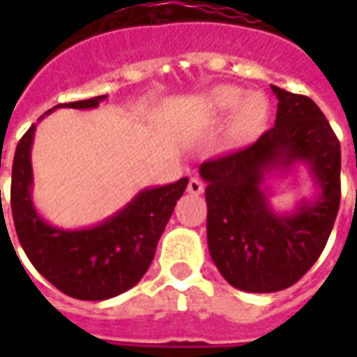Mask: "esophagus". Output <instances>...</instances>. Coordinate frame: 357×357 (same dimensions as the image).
<instances>
[{"mask_svg":"<svg viewBox=\"0 0 357 357\" xmlns=\"http://www.w3.org/2000/svg\"><path fill=\"white\" fill-rule=\"evenodd\" d=\"M187 191H189L191 195H202V193H204V183H202V179H199V178L189 179Z\"/></svg>","mask_w":357,"mask_h":357,"instance_id":"obj_1","label":"esophagus"}]
</instances>
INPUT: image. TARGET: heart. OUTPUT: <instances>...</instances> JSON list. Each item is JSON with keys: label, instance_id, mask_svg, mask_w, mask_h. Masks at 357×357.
I'll return each mask as SVG.
<instances>
[{"label": "heart", "instance_id": "obj_1", "mask_svg": "<svg viewBox=\"0 0 357 357\" xmlns=\"http://www.w3.org/2000/svg\"><path fill=\"white\" fill-rule=\"evenodd\" d=\"M243 91L237 88H218L210 95V105L218 116H227L237 109L233 116L231 133L237 141H248L262 132L269 116V102L262 93H250L243 99Z\"/></svg>", "mask_w": 357, "mask_h": 357}]
</instances>
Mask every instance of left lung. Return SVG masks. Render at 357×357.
<instances>
[{"label":"left lung","mask_w":357,"mask_h":357,"mask_svg":"<svg viewBox=\"0 0 357 357\" xmlns=\"http://www.w3.org/2000/svg\"><path fill=\"white\" fill-rule=\"evenodd\" d=\"M271 89L279 99L275 126L252 145L199 168L208 183L210 256L227 283L247 292L296 283L323 252L340 206V143L327 118L306 95ZM296 162L310 166L322 193L281 217L268 208L263 178Z\"/></svg>","instance_id":"1"}]
</instances>
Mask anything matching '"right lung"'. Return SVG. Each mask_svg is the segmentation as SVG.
Segmentation results:
<instances>
[{
  "mask_svg": "<svg viewBox=\"0 0 357 357\" xmlns=\"http://www.w3.org/2000/svg\"><path fill=\"white\" fill-rule=\"evenodd\" d=\"M102 99L105 95H99L57 107L93 109ZM34 130L32 124L20 137L11 178L13 222L28 260L51 284L73 298L107 300L132 289L153 262L158 239L189 179L143 189L118 214L95 227L59 229L43 222L32 204L30 149Z\"/></svg>",
  "mask_w": 357,
  "mask_h": 357,
  "instance_id": "obj_1",
  "label": "right lung"
}]
</instances>
